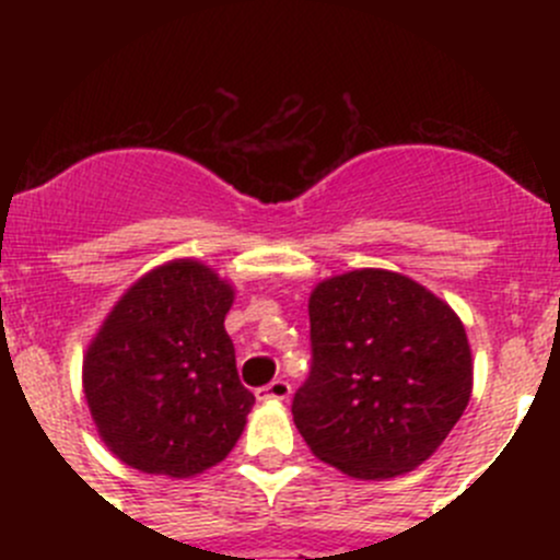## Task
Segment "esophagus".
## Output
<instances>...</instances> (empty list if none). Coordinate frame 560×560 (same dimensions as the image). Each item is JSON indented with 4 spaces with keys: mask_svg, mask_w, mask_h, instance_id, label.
Segmentation results:
<instances>
[{
    "mask_svg": "<svg viewBox=\"0 0 560 560\" xmlns=\"http://www.w3.org/2000/svg\"><path fill=\"white\" fill-rule=\"evenodd\" d=\"M290 393H292L290 382L273 380L270 385L257 389V400H287L290 398Z\"/></svg>",
    "mask_w": 560,
    "mask_h": 560,
    "instance_id": "34e87169",
    "label": "esophagus"
}]
</instances>
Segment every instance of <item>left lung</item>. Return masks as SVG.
<instances>
[{
    "label": "left lung",
    "instance_id": "obj_1",
    "mask_svg": "<svg viewBox=\"0 0 560 560\" xmlns=\"http://www.w3.org/2000/svg\"><path fill=\"white\" fill-rule=\"evenodd\" d=\"M308 319L312 374L292 417L312 453L358 479L425 463L471 398L460 316L409 276L363 268L319 281Z\"/></svg>",
    "mask_w": 560,
    "mask_h": 560
}]
</instances>
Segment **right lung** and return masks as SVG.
I'll return each instance as SVG.
<instances>
[{
  "label": "right lung",
  "instance_id": "right-lung-1",
  "mask_svg": "<svg viewBox=\"0 0 560 560\" xmlns=\"http://www.w3.org/2000/svg\"><path fill=\"white\" fill-rule=\"evenodd\" d=\"M233 301L217 270L173 259L105 316L83 358V393L118 460L184 479L230 455L254 406L224 330Z\"/></svg>",
  "mask_w": 560,
  "mask_h": 560
}]
</instances>
